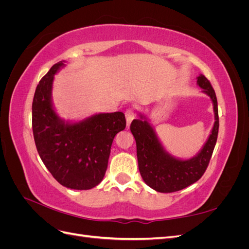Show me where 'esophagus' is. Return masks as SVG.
I'll use <instances>...</instances> for the list:
<instances>
[{
    "label": "esophagus",
    "instance_id": "34e87169",
    "mask_svg": "<svg viewBox=\"0 0 249 249\" xmlns=\"http://www.w3.org/2000/svg\"><path fill=\"white\" fill-rule=\"evenodd\" d=\"M125 119H126V125L129 127L131 123L135 119V113L132 109H127L125 111Z\"/></svg>",
    "mask_w": 249,
    "mask_h": 249
}]
</instances>
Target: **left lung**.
<instances>
[{
  "label": "left lung",
  "instance_id": "obj_1",
  "mask_svg": "<svg viewBox=\"0 0 249 249\" xmlns=\"http://www.w3.org/2000/svg\"><path fill=\"white\" fill-rule=\"evenodd\" d=\"M197 85L213 103L215 123L205 145L193 158L182 160L171 156L162 145L146 116L141 113L140 118L134 119L131 124L130 129L136 140L140 175L145 184L158 192H176L197 182L212 157L219 129L217 99L212 85L205 76L199 74L197 77Z\"/></svg>",
  "mask_w": 249,
  "mask_h": 249
}]
</instances>
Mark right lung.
Masks as SVG:
<instances>
[{
  "label": "right lung",
  "instance_id": "1",
  "mask_svg": "<svg viewBox=\"0 0 249 249\" xmlns=\"http://www.w3.org/2000/svg\"><path fill=\"white\" fill-rule=\"evenodd\" d=\"M64 61L53 65L37 85L32 104V127L37 152L52 176L62 186L88 190L106 173L115 135L124 130L123 112L99 113L77 123L65 122L52 102L54 74Z\"/></svg>",
  "mask_w": 249,
  "mask_h": 249
}]
</instances>
